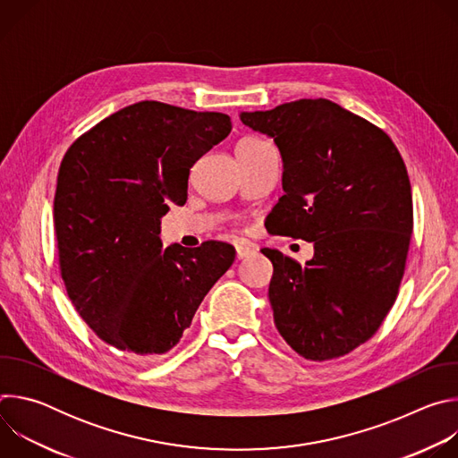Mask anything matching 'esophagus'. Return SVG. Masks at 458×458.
I'll use <instances>...</instances> for the list:
<instances>
[{
    "instance_id": "1",
    "label": "esophagus",
    "mask_w": 458,
    "mask_h": 458,
    "mask_svg": "<svg viewBox=\"0 0 458 458\" xmlns=\"http://www.w3.org/2000/svg\"><path fill=\"white\" fill-rule=\"evenodd\" d=\"M257 251V248L255 246H251V244H237L235 246V253H237V259H244V257H250V255H253Z\"/></svg>"
}]
</instances>
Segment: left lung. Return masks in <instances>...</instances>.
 Here are the masks:
<instances>
[{
	"mask_svg": "<svg viewBox=\"0 0 458 458\" xmlns=\"http://www.w3.org/2000/svg\"><path fill=\"white\" fill-rule=\"evenodd\" d=\"M239 117L283 157L284 195L267 228L315 250L306 267L263 250L277 330L304 359L346 355L378 330L399 293L413 230L406 165L380 128L328 99Z\"/></svg>",
	"mask_w": 458,
	"mask_h": 458,
	"instance_id": "left-lung-1",
	"label": "left lung"
}]
</instances>
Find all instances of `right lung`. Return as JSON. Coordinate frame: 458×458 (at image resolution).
<instances>
[{"mask_svg": "<svg viewBox=\"0 0 458 458\" xmlns=\"http://www.w3.org/2000/svg\"><path fill=\"white\" fill-rule=\"evenodd\" d=\"M230 130L221 112L140 101L64 154L54 198L61 277L83 320L117 350H172L232 267L226 242L163 248L159 237L170 203L186 201L190 168Z\"/></svg>", "mask_w": 458, "mask_h": 458, "instance_id": "1", "label": "right lung"}]
</instances>
